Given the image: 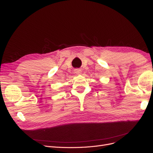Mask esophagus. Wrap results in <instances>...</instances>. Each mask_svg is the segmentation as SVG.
I'll use <instances>...</instances> for the list:
<instances>
[{
	"instance_id": "obj_1",
	"label": "esophagus",
	"mask_w": 153,
	"mask_h": 153,
	"mask_svg": "<svg viewBox=\"0 0 153 153\" xmlns=\"http://www.w3.org/2000/svg\"><path fill=\"white\" fill-rule=\"evenodd\" d=\"M75 73H76V74H79V73H80V70L76 69L75 70Z\"/></svg>"
}]
</instances>
